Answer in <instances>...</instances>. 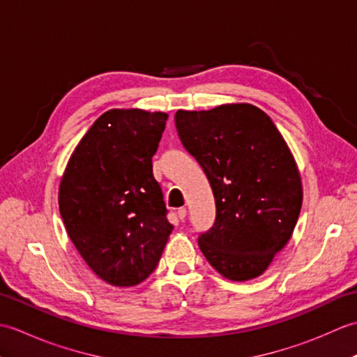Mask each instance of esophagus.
Wrapping results in <instances>:
<instances>
[{"label": "esophagus", "mask_w": 357, "mask_h": 357, "mask_svg": "<svg viewBox=\"0 0 357 357\" xmlns=\"http://www.w3.org/2000/svg\"><path fill=\"white\" fill-rule=\"evenodd\" d=\"M185 216H187V208H184V207L178 208V218L181 219V221H184Z\"/></svg>", "instance_id": "obj_1"}]
</instances>
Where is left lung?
<instances>
[{"label":"left lung","mask_w":357,"mask_h":357,"mask_svg":"<svg viewBox=\"0 0 357 357\" xmlns=\"http://www.w3.org/2000/svg\"><path fill=\"white\" fill-rule=\"evenodd\" d=\"M174 126L213 190L216 218L198 244L227 279L261 276L291 238L302 207L294 159L270 116L252 104L178 110Z\"/></svg>","instance_id":"1"}]
</instances>
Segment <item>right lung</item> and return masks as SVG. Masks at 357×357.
Segmentation results:
<instances>
[{"instance_id": "obj_1", "label": "right lung", "mask_w": 357, "mask_h": 357, "mask_svg": "<svg viewBox=\"0 0 357 357\" xmlns=\"http://www.w3.org/2000/svg\"><path fill=\"white\" fill-rule=\"evenodd\" d=\"M167 113L109 110L75 149L59 185V213L95 275L115 287L147 279L173 225L151 158Z\"/></svg>"}]
</instances>
